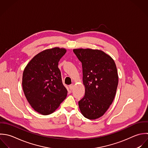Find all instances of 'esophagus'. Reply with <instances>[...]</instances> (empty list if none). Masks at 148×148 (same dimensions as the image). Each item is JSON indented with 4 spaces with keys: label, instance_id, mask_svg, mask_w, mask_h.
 Masks as SVG:
<instances>
[{
    "label": "esophagus",
    "instance_id": "esophagus-1",
    "mask_svg": "<svg viewBox=\"0 0 148 148\" xmlns=\"http://www.w3.org/2000/svg\"><path fill=\"white\" fill-rule=\"evenodd\" d=\"M73 87H74V85H73V84H71V85H69V89H70L71 90H73Z\"/></svg>",
    "mask_w": 148,
    "mask_h": 148
}]
</instances>
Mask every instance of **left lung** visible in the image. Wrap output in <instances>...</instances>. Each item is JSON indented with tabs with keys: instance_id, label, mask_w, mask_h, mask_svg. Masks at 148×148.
<instances>
[{
	"instance_id": "8db88e82",
	"label": "left lung",
	"mask_w": 148,
	"mask_h": 148,
	"mask_svg": "<svg viewBox=\"0 0 148 148\" xmlns=\"http://www.w3.org/2000/svg\"><path fill=\"white\" fill-rule=\"evenodd\" d=\"M82 63L84 97L78 101L81 114L93 120L102 116L115 98L118 74L113 59L104 52L90 48L74 49Z\"/></svg>"
}]
</instances>
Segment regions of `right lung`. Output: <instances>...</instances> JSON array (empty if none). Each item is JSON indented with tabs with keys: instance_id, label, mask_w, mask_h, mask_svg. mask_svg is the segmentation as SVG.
<instances>
[{
	"instance_id": "right-lung-1",
	"label": "right lung",
	"mask_w": 148,
	"mask_h": 148,
	"mask_svg": "<svg viewBox=\"0 0 148 148\" xmlns=\"http://www.w3.org/2000/svg\"><path fill=\"white\" fill-rule=\"evenodd\" d=\"M65 48L47 49L34 56L25 67L22 88L31 107L43 115L53 113L66 98L58 62Z\"/></svg>"
}]
</instances>
